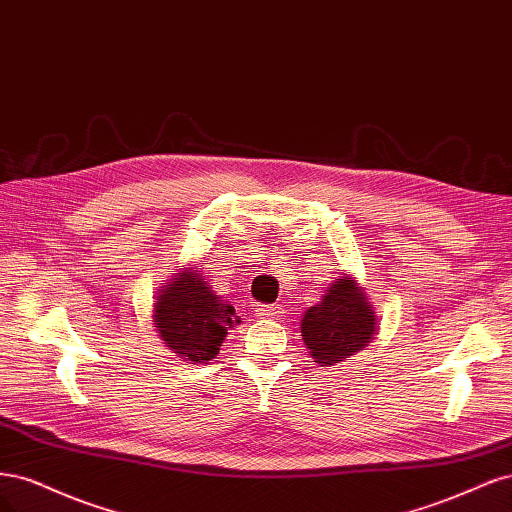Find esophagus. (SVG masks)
<instances>
[{
	"instance_id": "1",
	"label": "esophagus",
	"mask_w": 512,
	"mask_h": 512,
	"mask_svg": "<svg viewBox=\"0 0 512 512\" xmlns=\"http://www.w3.org/2000/svg\"><path fill=\"white\" fill-rule=\"evenodd\" d=\"M255 312H257L259 319H268V321L280 317V308L278 306H259Z\"/></svg>"
}]
</instances>
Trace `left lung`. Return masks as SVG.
I'll return each instance as SVG.
<instances>
[{
  "instance_id": "left-lung-1",
  "label": "left lung",
  "mask_w": 512,
  "mask_h": 512,
  "mask_svg": "<svg viewBox=\"0 0 512 512\" xmlns=\"http://www.w3.org/2000/svg\"><path fill=\"white\" fill-rule=\"evenodd\" d=\"M376 329V312L366 291L353 276L342 274L329 285L323 300L304 312L302 340L317 364L336 366L364 351Z\"/></svg>"
}]
</instances>
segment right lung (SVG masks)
Instances as JSON below:
<instances>
[{"label":"right lung","mask_w":512,"mask_h":512,"mask_svg":"<svg viewBox=\"0 0 512 512\" xmlns=\"http://www.w3.org/2000/svg\"><path fill=\"white\" fill-rule=\"evenodd\" d=\"M153 323L163 344L180 361L206 364L219 353L221 344L240 319L227 300L217 298L200 270L178 272L157 295Z\"/></svg>","instance_id":"1"}]
</instances>
